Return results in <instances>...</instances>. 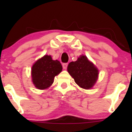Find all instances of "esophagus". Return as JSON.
I'll use <instances>...</instances> for the list:
<instances>
[{
	"label": "esophagus",
	"instance_id": "esophagus-1",
	"mask_svg": "<svg viewBox=\"0 0 132 132\" xmlns=\"http://www.w3.org/2000/svg\"><path fill=\"white\" fill-rule=\"evenodd\" d=\"M67 65H68V63H63V68L64 69H66L67 67Z\"/></svg>",
	"mask_w": 132,
	"mask_h": 132
}]
</instances>
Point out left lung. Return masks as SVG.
Here are the masks:
<instances>
[{"label":"left lung","instance_id":"left-lung-1","mask_svg":"<svg viewBox=\"0 0 132 132\" xmlns=\"http://www.w3.org/2000/svg\"><path fill=\"white\" fill-rule=\"evenodd\" d=\"M67 71L79 87L90 89L96 83L98 77V70L90 61L87 56L80 55L76 61L69 63Z\"/></svg>","mask_w":132,"mask_h":132}]
</instances>
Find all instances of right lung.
I'll list each match as a JSON object with an SVG mask.
<instances>
[{"label": "right lung", "mask_w": 132, "mask_h": 132, "mask_svg": "<svg viewBox=\"0 0 132 132\" xmlns=\"http://www.w3.org/2000/svg\"><path fill=\"white\" fill-rule=\"evenodd\" d=\"M61 71L62 65L59 61L53 60L51 55H45L31 67L32 82L38 89H46L53 84L55 77Z\"/></svg>", "instance_id": "1"}]
</instances>
